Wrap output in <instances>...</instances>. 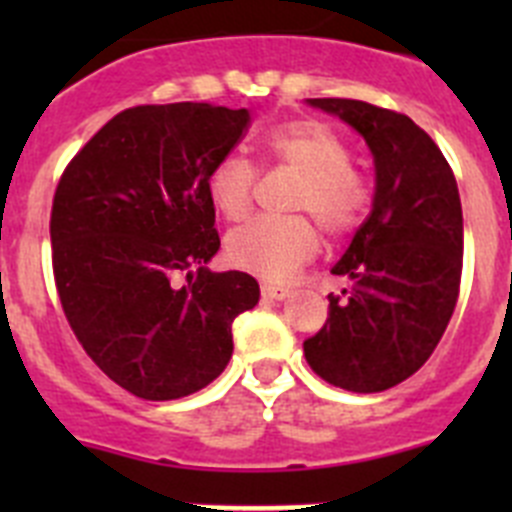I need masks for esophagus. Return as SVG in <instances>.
Returning a JSON list of instances; mask_svg holds the SVG:
<instances>
[{
    "mask_svg": "<svg viewBox=\"0 0 512 512\" xmlns=\"http://www.w3.org/2000/svg\"><path fill=\"white\" fill-rule=\"evenodd\" d=\"M261 295H264V300H284L289 295V289L277 287V284H261Z\"/></svg>",
    "mask_w": 512,
    "mask_h": 512,
    "instance_id": "1",
    "label": "esophagus"
}]
</instances>
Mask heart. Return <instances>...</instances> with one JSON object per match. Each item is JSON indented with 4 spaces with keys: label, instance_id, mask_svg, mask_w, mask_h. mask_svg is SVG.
Returning a JSON list of instances; mask_svg holds the SVG:
<instances>
[{
    "label": "heart",
    "instance_id": "1",
    "mask_svg": "<svg viewBox=\"0 0 512 512\" xmlns=\"http://www.w3.org/2000/svg\"><path fill=\"white\" fill-rule=\"evenodd\" d=\"M266 148L277 164L300 174L289 207L310 212L330 235H348L364 220L372 192L359 171L351 169L346 143L328 125L297 120L269 130ZM259 171L243 156L217 158L207 174V197L228 220H243L253 207ZM318 228L305 215L256 217L235 228L225 241L233 266L269 282L289 279L318 253Z\"/></svg>",
    "mask_w": 512,
    "mask_h": 512
}]
</instances>
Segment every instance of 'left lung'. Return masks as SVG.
Listing matches in <instances>:
<instances>
[{
  "label": "left lung",
  "mask_w": 512,
  "mask_h": 512,
  "mask_svg": "<svg viewBox=\"0 0 512 512\" xmlns=\"http://www.w3.org/2000/svg\"><path fill=\"white\" fill-rule=\"evenodd\" d=\"M348 122L374 156V205L333 274L328 320L305 341L312 372L348 392H384L428 361L454 315L464 220L454 171L408 115L359 99H307Z\"/></svg>",
  "instance_id": "obj_1"
}]
</instances>
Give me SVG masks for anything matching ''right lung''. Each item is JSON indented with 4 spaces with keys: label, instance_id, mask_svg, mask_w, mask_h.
Wrapping results in <instances>:
<instances>
[{
    "label": "right lung",
    "instance_id": "obj_1",
    "mask_svg": "<svg viewBox=\"0 0 512 512\" xmlns=\"http://www.w3.org/2000/svg\"><path fill=\"white\" fill-rule=\"evenodd\" d=\"M248 122V110L210 102L140 104L61 174L51 210L58 297L94 364L135 397L179 400L207 387L233 356V320L259 302L251 274L207 269L220 248L207 174Z\"/></svg>",
    "mask_w": 512,
    "mask_h": 512
}]
</instances>
